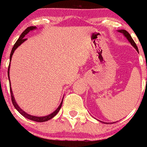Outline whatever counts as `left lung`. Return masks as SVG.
Instances as JSON below:
<instances>
[{"label": "left lung", "instance_id": "obj_1", "mask_svg": "<svg viewBox=\"0 0 147 147\" xmlns=\"http://www.w3.org/2000/svg\"><path fill=\"white\" fill-rule=\"evenodd\" d=\"M117 31H118L119 32H120V33H123V35H124V36L126 38H127V40L129 41L130 43H131V44L132 45V46H134V48H135L136 50L137 51H138V47H137L136 44V43H135V42H134V40H133V38H131V35H130V34L128 33V32H127V31H126V30H117ZM107 123V124H109V123Z\"/></svg>", "mask_w": 147, "mask_h": 147}]
</instances>
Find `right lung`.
Wrapping results in <instances>:
<instances>
[{"instance_id":"add662e5","label":"right lung","mask_w":147,"mask_h":147,"mask_svg":"<svg viewBox=\"0 0 147 147\" xmlns=\"http://www.w3.org/2000/svg\"><path fill=\"white\" fill-rule=\"evenodd\" d=\"M35 29H37L36 27H33V26H32V27H28L27 29H26L25 30H24V32L22 33V35H20V37L19 38V39L17 40V41L16 42V43H15L14 45H13V47L12 48V50H11V54H10V64H9V69H8V76H9V80H10V79H9V69H10V64H11V58H12V56H13V53H14L15 50H16V49H17L19 46H20V45L22 44V43H23V42H24V41L27 40V38H24V36H25L26 35H27V33H28L29 32H30V31H32V30H35ZM9 83H10V92H11V101H12V103H13V106H14V107L16 108V110L18 111V112H20V114H21L22 116H24V117H26L27 119H29V120H33V121H35V122H40V123H42V122H46V121H48V120H51V118H53V117H54L55 115H57V113L59 112V111L60 110V109H61V105H62V102H63V98H64V96H63V98L62 100H61V102L60 103L59 106L58 107V108H57L56 110L54 111V112H52L51 114H49V115H46V116H42V117H38V116H34V115H30V114H27V112H25L24 111H23L22 109H21V108L19 107V105H17V103L16 102V100H15L14 98V96H13V92H12V90H11V82H9Z\"/></svg>"}]
</instances>
